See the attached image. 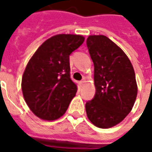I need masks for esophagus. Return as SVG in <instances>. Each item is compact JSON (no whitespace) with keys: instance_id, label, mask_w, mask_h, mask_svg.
<instances>
[{"instance_id":"34e87169","label":"esophagus","mask_w":152,"mask_h":152,"mask_svg":"<svg viewBox=\"0 0 152 152\" xmlns=\"http://www.w3.org/2000/svg\"><path fill=\"white\" fill-rule=\"evenodd\" d=\"M85 82H86V81H85L84 80H81V81L80 82V86H81V87H82V86H84V85H85Z\"/></svg>"}]
</instances>
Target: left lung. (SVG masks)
Here are the masks:
<instances>
[{"instance_id": "obj_1", "label": "left lung", "mask_w": 152, "mask_h": 152, "mask_svg": "<svg viewBox=\"0 0 152 152\" xmlns=\"http://www.w3.org/2000/svg\"><path fill=\"white\" fill-rule=\"evenodd\" d=\"M94 65L96 92L86 102L87 116L101 129L116 125L134 105L137 86L134 67L123 50L103 35H91L86 40Z\"/></svg>"}]
</instances>
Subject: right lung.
Returning a JSON list of instances; mask_svg holds the SVG:
<instances>
[{
    "label": "right lung",
    "instance_id": "1",
    "mask_svg": "<svg viewBox=\"0 0 152 152\" xmlns=\"http://www.w3.org/2000/svg\"><path fill=\"white\" fill-rule=\"evenodd\" d=\"M84 41L81 35H55L28 61L22 77V91L27 105L37 117L54 121L66 112L77 91L70 77L69 55Z\"/></svg>",
    "mask_w": 152,
    "mask_h": 152
}]
</instances>
